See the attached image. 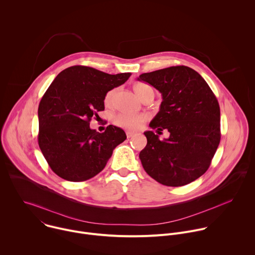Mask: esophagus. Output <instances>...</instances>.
Here are the masks:
<instances>
[{
	"label": "esophagus",
	"mask_w": 255,
	"mask_h": 255,
	"mask_svg": "<svg viewBox=\"0 0 255 255\" xmlns=\"http://www.w3.org/2000/svg\"><path fill=\"white\" fill-rule=\"evenodd\" d=\"M134 134H135V133H134V132H132V131H126V135H127V137H128V138H131Z\"/></svg>",
	"instance_id": "34e87169"
}]
</instances>
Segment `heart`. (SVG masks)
I'll list each match as a JSON object with an SVG mask.
<instances>
[{"label": "heart", "instance_id": "1", "mask_svg": "<svg viewBox=\"0 0 255 255\" xmlns=\"http://www.w3.org/2000/svg\"><path fill=\"white\" fill-rule=\"evenodd\" d=\"M133 90L142 101L149 96H152V95L154 96L153 89L149 86V85L144 83L135 84ZM114 93H115V90H111L107 92L104 98V102L106 105L111 104ZM147 119L148 117L145 114H118L114 117V122L120 127L129 129V130H136L139 127H141V125L144 122H146Z\"/></svg>", "mask_w": 255, "mask_h": 255}]
</instances>
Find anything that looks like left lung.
<instances>
[{
	"mask_svg": "<svg viewBox=\"0 0 255 255\" xmlns=\"http://www.w3.org/2000/svg\"><path fill=\"white\" fill-rule=\"evenodd\" d=\"M162 95L160 110L149 126L170 136L161 141L146 131L140 152L144 170L166 186H183L203 175L220 142V108L206 81L193 69L173 66L141 74Z\"/></svg>",
	"mask_w": 255,
	"mask_h": 255,
	"instance_id": "left-lung-1",
	"label": "left lung"
}]
</instances>
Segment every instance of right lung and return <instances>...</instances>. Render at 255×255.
Listing matches in <instances>:
<instances>
[{"label": "right lung", "instance_id": "obj_1", "mask_svg": "<svg viewBox=\"0 0 255 255\" xmlns=\"http://www.w3.org/2000/svg\"><path fill=\"white\" fill-rule=\"evenodd\" d=\"M131 73L111 75L86 66L63 70L50 85L38 109L40 149L61 178L80 182L101 172L113 150L125 141L119 127L99 133L91 118L105 109L107 92L124 84Z\"/></svg>", "mask_w": 255, "mask_h": 255}]
</instances>
